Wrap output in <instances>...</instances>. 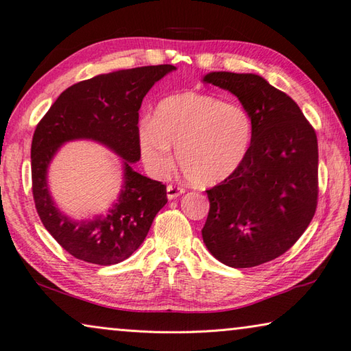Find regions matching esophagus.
Masks as SVG:
<instances>
[{
  "instance_id": "esophagus-1",
  "label": "esophagus",
  "mask_w": 351,
  "mask_h": 351,
  "mask_svg": "<svg viewBox=\"0 0 351 351\" xmlns=\"http://www.w3.org/2000/svg\"><path fill=\"white\" fill-rule=\"evenodd\" d=\"M185 190L181 187H176V185H167V199L173 200L176 197H180L181 195H184Z\"/></svg>"
}]
</instances>
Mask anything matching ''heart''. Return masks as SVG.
<instances>
[{
	"label": "heart",
	"mask_w": 351,
	"mask_h": 351,
	"mask_svg": "<svg viewBox=\"0 0 351 351\" xmlns=\"http://www.w3.org/2000/svg\"><path fill=\"white\" fill-rule=\"evenodd\" d=\"M253 140L250 114L241 106L226 104L217 96L184 92L161 99L152 121L138 125L141 160L155 176L173 166L171 147L184 176L211 187L241 167Z\"/></svg>",
	"instance_id": "b5f03b06"
}]
</instances>
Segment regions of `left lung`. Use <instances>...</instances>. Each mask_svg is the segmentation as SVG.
I'll return each mask as SVG.
<instances>
[{
  "label": "left lung",
  "instance_id": "obj_1",
  "mask_svg": "<svg viewBox=\"0 0 351 351\" xmlns=\"http://www.w3.org/2000/svg\"><path fill=\"white\" fill-rule=\"evenodd\" d=\"M204 81L237 96L252 117L253 140L241 167L206 190L202 238L225 265L256 267L285 253L314 217L317 134L299 106L256 73L210 72Z\"/></svg>",
  "mask_w": 351,
  "mask_h": 351
}]
</instances>
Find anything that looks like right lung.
Instances as JSON below:
<instances>
[{
  "mask_svg": "<svg viewBox=\"0 0 351 351\" xmlns=\"http://www.w3.org/2000/svg\"><path fill=\"white\" fill-rule=\"evenodd\" d=\"M171 64L143 66L101 73L66 88L36 126L32 143L33 196L48 232L77 259L113 265L130 258L167 204L166 185L134 170L140 160L138 110L152 86ZM92 139L123 160V189L107 213L73 221L56 206L47 185V169L69 141Z\"/></svg>",
  "mask_w": 351,
  "mask_h": 351,
  "instance_id": "1",
  "label": "right lung"
}]
</instances>
